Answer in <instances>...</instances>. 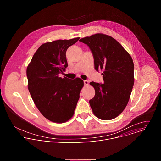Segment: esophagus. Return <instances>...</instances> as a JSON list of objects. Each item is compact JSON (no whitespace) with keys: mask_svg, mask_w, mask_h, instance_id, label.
Masks as SVG:
<instances>
[{"mask_svg":"<svg viewBox=\"0 0 161 161\" xmlns=\"http://www.w3.org/2000/svg\"><path fill=\"white\" fill-rule=\"evenodd\" d=\"M83 82H84V85H88V80H84L83 81Z\"/></svg>","mask_w":161,"mask_h":161,"instance_id":"esophagus-1","label":"esophagus"}]
</instances>
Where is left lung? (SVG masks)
I'll return each instance as SVG.
<instances>
[{"instance_id": "1", "label": "left lung", "mask_w": 161, "mask_h": 161, "mask_svg": "<svg viewBox=\"0 0 161 161\" xmlns=\"http://www.w3.org/2000/svg\"><path fill=\"white\" fill-rule=\"evenodd\" d=\"M80 41L90 48L97 71L101 70L103 84L90 82L95 96L89 101L95 115L109 120L118 117L126 107L134 82V63L129 53L112 37L98 33Z\"/></svg>"}]
</instances>
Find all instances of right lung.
Instances as JSON below:
<instances>
[{"label": "right lung", "mask_w": 161, "mask_h": 161, "mask_svg": "<svg viewBox=\"0 0 161 161\" xmlns=\"http://www.w3.org/2000/svg\"><path fill=\"white\" fill-rule=\"evenodd\" d=\"M80 37L41 45L27 68L28 88L36 107L51 122L64 123L74 114L83 81L62 78L67 67L65 53Z\"/></svg>", "instance_id": "add662e5"}]
</instances>
